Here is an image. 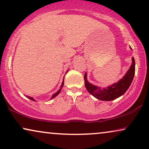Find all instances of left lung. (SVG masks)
I'll return each instance as SVG.
<instances>
[{
  "instance_id": "obj_1",
  "label": "left lung",
  "mask_w": 149,
  "mask_h": 149,
  "mask_svg": "<svg viewBox=\"0 0 149 149\" xmlns=\"http://www.w3.org/2000/svg\"><path fill=\"white\" fill-rule=\"evenodd\" d=\"M130 49H132L131 47ZM132 64L131 66L123 78L117 83H114L111 86L107 87V88L102 89L101 87L95 86L89 83L87 79V73L85 72L84 76L85 86L89 93L97 99L102 101L113 100L123 95L130 87L135 74V60L134 58H132Z\"/></svg>"
}]
</instances>
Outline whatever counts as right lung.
<instances>
[{
	"label": "right lung",
	"instance_id": "add662e5",
	"mask_svg": "<svg viewBox=\"0 0 149 149\" xmlns=\"http://www.w3.org/2000/svg\"><path fill=\"white\" fill-rule=\"evenodd\" d=\"M67 72H68V70H67ZM64 79H63V81H62V85H61L60 89H59V90H58V91H57V92H56V93H54V94L52 95V98H51V99H53V98H54V97H56V96H57V95H58L59 94V93H60V91H61V89H62V87H63V86H64ZM28 98H29V99H30V100H31L35 101V100H34V99L33 98V97H29V96H28Z\"/></svg>",
	"mask_w": 149,
	"mask_h": 149
}]
</instances>
